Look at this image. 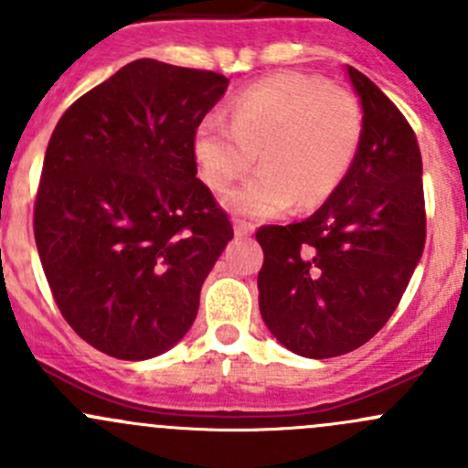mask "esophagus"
I'll return each instance as SVG.
<instances>
[{"mask_svg": "<svg viewBox=\"0 0 468 468\" xmlns=\"http://www.w3.org/2000/svg\"><path fill=\"white\" fill-rule=\"evenodd\" d=\"M233 230H235V238H247V235L253 233V224H247V221L235 219Z\"/></svg>", "mask_w": 468, "mask_h": 468, "instance_id": "esophagus-1", "label": "esophagus"}]
</instances>
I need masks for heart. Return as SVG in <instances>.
<instances>
[{
	"label": "heart",
	"instance_id": "b5f03b06",
	"mask_svg": "<svg viewBox=\"0 0 468 468\" xmlns=\"http://www.w3.org/2000/svg\"><path fill=\"white\" fill-rule=\"evenodd\" d=\"M360 140L353 94L305 74H276L238 94L230 122L212 112L195 133L204 183L224 190L253 167L262 169L224 195L230 212L253 219L308 210L335 192Z\"/></svg>",
	"mask_w": 468,
	"mask_h": 468
}]
</instances>
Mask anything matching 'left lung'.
I'll use <instances>...</instances> for the list:
<instances>
[{"instance_id":"left-lung-1","label":"left lung","mask_w":468,"mask_h":468,"mask_svg":"<svg viewBox=\"0 0 468 468\" xmlns=\"http://www.w3.org/2000/svg\"><path fill=\"white\" fill-rule=\"evenodd\" d=\"M362 106L356 158L325 204L290 226H262L261 314L313 360L369 342L394 314L426 244L423 165L412 126L371 79L346 65Z\"/></svg>"}]
</instances>
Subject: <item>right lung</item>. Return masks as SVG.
<instances>
[{"mask_svg": "<svg viewBox=\"0 0 468 468\" xmlns=\"http://www.w3.org/2000/svg\"><path fill=\"white\" fill-rule=\"evenodd\" d=\"M229 79L154 58L65 111L47 144L33 233L60 313L120 360L169 351L233 239L197 178L195 133Z\"/></svg>", "mask_w": 468, "mask_h": 468, "instance_id": "add662e5", "label": "right lung"}]
</instances>
